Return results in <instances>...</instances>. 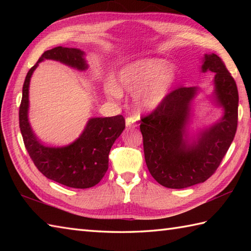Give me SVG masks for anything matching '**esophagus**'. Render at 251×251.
<instances>
[{
  "label": "esophagus",
  "instance_id": "34e87169",
  "mask_svg": "<svg viewBox=\"0 0 251 251\" xmlns=\"http://www.w3.org/2000/svg\"><path fill=\"white\" fill-rule=\"evenodd\" d=\"M137 120L135 119V117H132V116H130V117H127L126 119V127H132V128H135V127H137Z\"/></svg>",
  "mask_w": 251,
  "mask_h": 251
}]
</instances>
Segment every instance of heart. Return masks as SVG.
<instances>
[{
	"mask_svg": "<svg viewBox=\"0 0 251 251\" xmlns=\"http://www.w3.org/2000/svg\"><path fill=\"white\" fill-rule=\"evenodd\" d=\"M174 66L158 58H146L128 63L117 73L115 85L108 82V97L120 98L122 92L134 93L132 102L139 111H152L161 105L176 83Z\"/></svg>",
	"mask_w": 251,
	"mask_h": 251,
	"instance_id": "b5f03b06",
	"label": "heart"
}]
</instances>
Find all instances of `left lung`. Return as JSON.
I'll return each instance as SVG.
<instances>
[{
  "instance_id": "left-lung-1",
  "label": "left lung",
  "mask_w": 251,
  "mask_h": 251,
  "mask_svg": "<svg viewBox=\"0 0 251 251\" xmlns=\"http://www.w3.org/2000/svg\"><path fill=\"white\" fill-rule=\"evenodd\" d=\"M201 71L215 73L209 99L222 109L219 120L190 136L193 102L201 90L195 86L174 90L141 120L148 169L165 188L184 189L204 182L219 167L235 136L238 110L235 81L216 54L204 55Z\"/></svg>"
}]
</instances>
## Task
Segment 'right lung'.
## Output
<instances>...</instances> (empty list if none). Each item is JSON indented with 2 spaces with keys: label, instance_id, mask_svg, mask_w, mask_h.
<instances>
[{
  "label": "right lung",
  "instance_id": "add662e5",
  "mask_svg": "<svg viewBox=\"0 0 251 251\" xmlns=\"http://www.w3.org/2000/svg\"><path fill=\"white\" fill-rule=\"evenodd\" d=\"M44 60L59 61L78 71L88 69L83 50L62 46L46 50L30 69L19 108V127L25 149L36 168L46 178L69 188H92L100 182L108 170L110 150L125 129V120L122 115L92 117L82 134L70 145L46 147L41 143L29 122V87L32 74Z\"/></svg>",
  "mask_w": 251,
  "mask_h": 251
}]
</instances>
